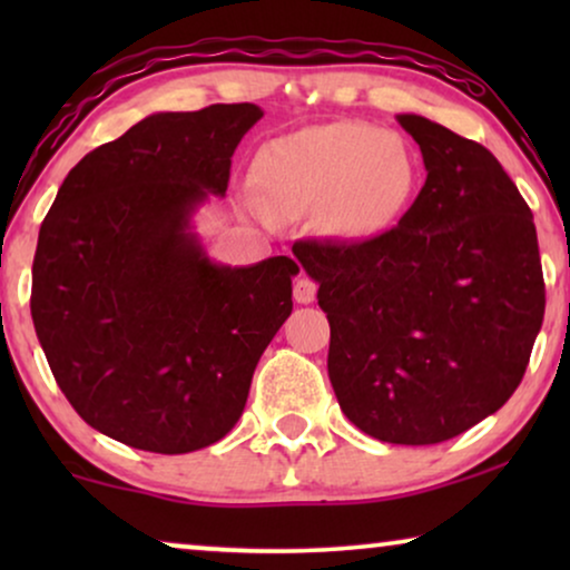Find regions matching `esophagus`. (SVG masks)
I'll use <instances>...</instances> for the list:
<instances>
[{"instance_id": "obj_1", "label": "esophagus", "mask_w": 570, "mask_h": 570, "mask_svg": "<svg viewBox=\"0 0 570 570\" xmlns=\"http://www.w3.org/2000/svg\"><path fill=\"white\" fill-rule=\"evenodd\" d=\"M293 298L298 303H314L316 298V283L308 275H298L293 283Z\"/></svg>"}]
</instances>
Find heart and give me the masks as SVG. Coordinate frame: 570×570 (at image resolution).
Segmentation results:
<instances>
[{
  "label": "heart",
  "instance_id": "b5f03b06",
  "mask_svg": "<svg viewBox=\"0 0 570 570\" xmlns=\"http://www.w3.org/2000/svg\"><path fill=\"white\" fill-rule=\"evenodd\" d=\"M254 178L272 215L316 213L330 238L368 240L407 209L417 166L394 131L334 121L272 139L256 153Z\"/></svg>",
  "mask_w": 570,
  "mask_h": 570
}]
</instances>
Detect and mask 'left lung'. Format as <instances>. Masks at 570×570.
Returning <instances> with one entry per match:
<instances>
[{
	"instance_id": "8db88e82",
	"label": "left lung",
	"mask_w": 570,
	"mask_h": 570,
	"mask_svg": "<svg viewBox=\"0 0 570 570\" xmlns=\"http://www.w3.org/2000/svg\"><path fill=\"white\" fill-rule=\"evenodd\" d=\"M396 121L425 184L392 230L303 240L301 267L330 318V381L363 433L428 446L501 410L544 316L532 209L495 155L425 116Z\"/></svg>"
}]
</instances>
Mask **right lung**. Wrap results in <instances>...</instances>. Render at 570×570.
Returning <instances> with one entry per match:
<instances>
[{
  "label": "right lung",
  "instance_id": "1",
  "mask_svg": "<svg viewBox=\"0 0 570 570\" xmlns=\"http://www.w3.org/2000/svg\"><path fill=\"white\" fill-rule=\"evenodd\" d=\"M254 104L153 114L69 170L38 233L30 314L85 423L155 454L220 441L293 311L291 256L228 267L191 217L225 197Z\"/></svg>",
  "mask_w": 570,
  "mask_h": 570
}]
</instances>
